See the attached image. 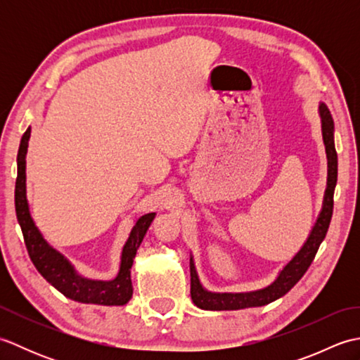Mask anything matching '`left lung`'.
Returning a JSON list of instances; mask_svg holds the SVG:
<instances>
[{
	"instance_id": "1",
	"label": "left lung",
	"mask_w": 360,
	"mask_h": 360,
	"mask_svg": "<svg viewBox=\"0 0 360 360\" xmlns=\"http://www.w3.org/2000/svg\"><path fill=\"white\" fill-rule=\"evenodd\" d=\"M319 114L320 119H322V136L328 159V179L322 210H320L316 224L312 227L307 241L292 257V259L283 267L278 277L269 286L249 290V292H212V290H207L201 285L193 257L190 255V294H192V300L198 308L207 311H236L264 307V304H269L288 294L297 285L298 280L303 277L304 272L308 271L320 244L325 240L328 227H330L334 207V188L335 182H338V153H335L334 147V122L325 103L319 105Z\"/></svg>"
}]
</instances>
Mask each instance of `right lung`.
I'll list each match as a JSON object with an SVG mask.
<instances>
[{
	"label": "right lung",
	"instance_id": "obj_1",
	"mask_svg": "<svg viewBox=\"0 0 360 360\" xmlns=\"http://www.w3.org/2000/svg\"><path fill=\"white\" fill-rule=\"evenodd\" d=\"M30 139V127L22 134L18 156H17V182H15V210H17L18 224L21 227L22 236L37 271L40 272L46 281L60 290L65 297L80 303L103 304V307H122L127 304L133 295L131 285V266L134 262L136 252L147 233L150 224L155 219L156 213H147L136 219V223L129 232L127 243L124 244L120 255V267L116 277L112 280H91L74 269L63 254L53 249L51 244L43 238L38 231L32 217H30L29 202L26 196V155Z\"/></svg>",
	"mask_w": 360,
	"mask_h": 360
}]
</instances>
